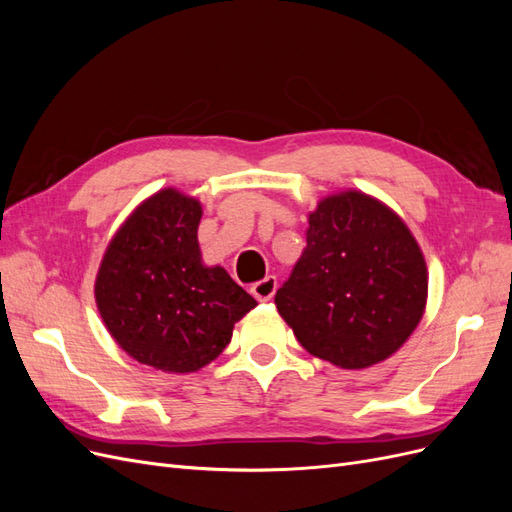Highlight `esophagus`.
<instances>
[{"label": "esophagus", "instance_id": "1", "mask_svg": "<svg viewBox=\"0 0 512 512\" xmlns=\"http://www.w3.org/2000/svg\"><path fill=\"white\" fill-rule=\"evenodd\" d=\"M275 290H277V280L275 277H265V280H260L258 284H254L252 288H250V292L254 294V299L256 301H271L273 299V294H275Z\"/></svg>", "mask_w": 512, "mask_h": 512}]
</instances>
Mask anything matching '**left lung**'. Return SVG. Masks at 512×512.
Segmentation results:
<instances>
[{"instance_id":"left-lung-1","label":"left lung","mask_w":512,"mask_h":512,"mask_svg":"<svg viewBox=\"0 0 512 512\" xmlns=\"http://www.w3.org/2000/svg\"><path fill=\"white\" fill-rule=\"evenodd\" d=\"M425 299V258L408 226L378 200L344 192L309 213L307 247L275 305L309 354L363 369L406 342Z\"/></svg>"}]
</instances>
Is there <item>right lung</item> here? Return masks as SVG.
I'll use <instances>...</instances> for the list:
<instances>
[{
    "label": "right lung",
    "instance_id": "right-lung-1",
    "mask_svg": "<svg viewBox=\"0 0 512 512\" xmlns=\"http://www.w3.org/2000/svg\"><path fill=\"white\" fill-rule=\"evenodd\" d=\"M200 215L198 200L177 190L151 196L119 228L96 280L115 342L138 363L173 374L211 363L256 307L222 267L200 262Z\"/></svg>",
    "mask_w": 512,
    "mask_h": 512
}]
</instances>
